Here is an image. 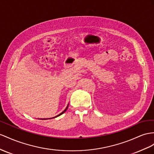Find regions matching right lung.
<instances>
[{
  "label": "right lung",
  "instance_id": "obj_1",
  "mask_svg": "<svg viewBox=\"0 0 154 154\" xmlns=\"http://www.w3.org/2000/svg\"><path fill=\"white\" fill-rule=\"evenodd\" d=\"M68 106H67V107L65 109V110H64V111H62L60 114H59V115H57V116H54V117H53V118H56V117H57V116H60L61 115H62V114L63 113H64V112H65L66 111V110L67 109H68ZM47 119H50V118H43V119H41V120H47Z\"/></svg>",
  "mask_w": 154,
  "mask_h": 154
}]
</instances>
